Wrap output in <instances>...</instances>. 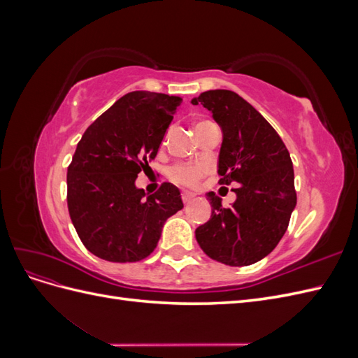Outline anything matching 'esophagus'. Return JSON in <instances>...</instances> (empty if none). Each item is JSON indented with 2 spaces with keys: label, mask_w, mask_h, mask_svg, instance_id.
<instances>
[{
  "label": "esophagus",
  "mask_w": 358,
  "mask_h": 358,
  "mask_svg": "<svg viewBox=\"0 0 358 358\" xmlns=\"http://www.w3.org/2000/svg\"><path fill=\"white\" fill-rule=\"evenodd\" d=\"M192 197H194L192 192H188V191H183V192H182V201H183V203H188Z\"/></svg>",
  "instance_id": "esophagus-1"
}]
</instances>
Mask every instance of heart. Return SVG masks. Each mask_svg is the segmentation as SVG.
<instances>
[{"instance_id": "b5f03b06", "label": "heart", "mask_w": 358, "mask_h": 358, "mask_svg": "<svg viewBox=\"0 0 358 358\" xmlns=\"http://www.w3.org/2000/svg\"><path fill=\"white\" fill-rule=\"evenodd\" d=\"M204 124H209V121H201L197 124V127H201ZM208 173V167L203 164H189V162H182V164L173 166L169 170V178L171 182L178 183L182 187H196L199 180Z\"/></svg>"}]
</instances>
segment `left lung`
<instances>
[{"label":"left lung","mask_w":358,"mask_h":358,"mask_svg":"<svg viewBox=\"0 0 358 358\" xmlns=\"http://www.w3.org/2000/svg\"><path fill=\"white\" fill-rule=\"evenodd\" d=\"M191 103L210 110L220 124V183L237 185L230 208H224L215 192L208 194L212 215L196 230V239L216 262L254 264L282 239L296 208L289 152L275 128L236 92L206 91Z\"/></svg>","instance_id":"1"}]
</instances>
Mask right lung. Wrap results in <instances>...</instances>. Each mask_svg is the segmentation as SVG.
I'll return each instance as SVG.
<instances>
[{"instance_id": "right-lung-1", "label": "right lung", "mask_w": 358, "mask_h": 358, "mask_svg": "<svg viewBox=\"0 0 358 358\" xmlns=\"http://www.w3.org/2000/svg\"><path fill=\"white\" fill-rule=\"evenodd\" d=\"M180 103L176 95L129 92L86 128L76 148L67 170L69 213L85 248L106 262L146 258L167 218L183 208L169 182L150 196L134 185Z\"/></svg>"}]
</instances>
